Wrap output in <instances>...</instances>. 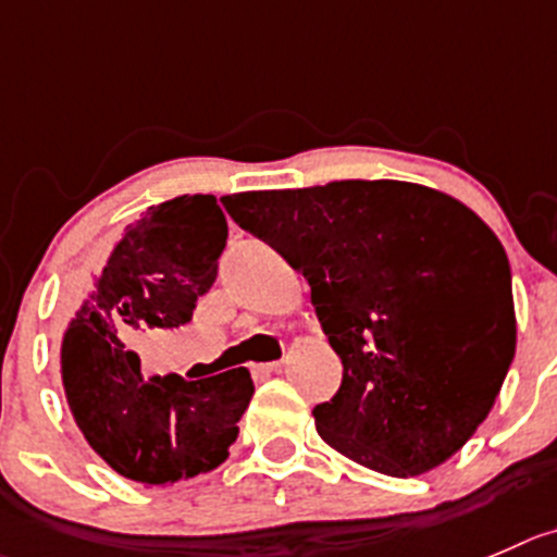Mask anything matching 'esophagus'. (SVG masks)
<instances>
[{"label":"esophagus","mask_w":557,"mask_h":557,"mask_svg":"<svg viewBox=\"0 0 557 557\" xmlns=\"http://www.w3.org/2000/svg\"><path fill=\"white\" fill-rule=\"evenodd\" d=\"M253 374H273L282 372V361H270V363H253L251 367Z\"/></svg>","instance_id":"esophagus-1"}]
</instances>
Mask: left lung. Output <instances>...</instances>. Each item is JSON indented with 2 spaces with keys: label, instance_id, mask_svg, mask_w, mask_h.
I'll return each instance as SVG.
<instances>
[{
  "label": "left lung",
  "instance_id": "8db88e82",
  "mask_svg": "<svg viewBox=\"0 0 557 557\" xmlns=\"http://www.w3.org/2000/svg\"><path fill=\"white\" fill-rule=\"evenodd\" d=\"M311 287L342 358L317 432L385 475L446 462L495 405L517 347L511 268L470 208L401 180L243 190L221 199Z\"/></svg>",
  "mask_w": 557,
  "mask_h": 557
}]
</instances>
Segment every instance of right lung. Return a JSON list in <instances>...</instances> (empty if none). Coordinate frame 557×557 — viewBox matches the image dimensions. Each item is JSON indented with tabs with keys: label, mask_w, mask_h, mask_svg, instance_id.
Returning <instances> with one entry per match:
<instances>
[{
	"label": "right lung",
	"mask_w": 557,
	"mask_h": 557,
	"mask_svg": "<svg viewBox=\"0 0 557 557\" xmlns=\"http://www.w3.org/2000/svg\"><path fill=\"white\" fill-rule=\"evenodd\" d=\"M224 210L213 194H183L128 226L62 342L67 405L89 446L125 479L169 484L230 457L253 396L248 369L188 383L141 374L131 331L188 325L219 278Z\"/></svg>",
	"instance_id": "1"
}]
</instances>
